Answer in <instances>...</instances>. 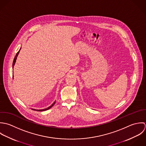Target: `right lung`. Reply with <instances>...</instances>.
<instances>
[{
	"instance_id": "add662e5",
	"label": "right lung",
	"mask_w": 146,
	"mask_h": 146,
	"mask_svg": "<svg viewBox=\"0 0 146 146\" xmlns=\"http://www.w3.org/2000/svg\"><path fill=\"white\" fill-rule=\"evenodd\" d=\"M20 50H21V48L20 49V50L18 51V52L16 54V56H15V58H14V60H13V64H12V68H13V66L15 65V62H16V59H17V56H18V55H19V52H20ZM55 102H55L50 107H48L47 108H45V109H43V110H35V109H32L33 110H34V111H46V110H49L50 108H51L54 104H55Z\"/></svg>"
}]
</instances>
